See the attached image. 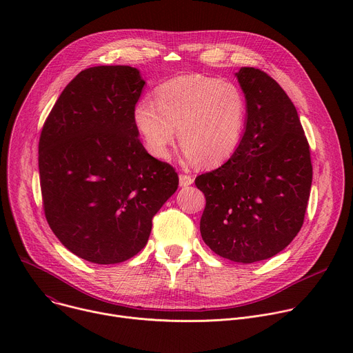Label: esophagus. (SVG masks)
<instances>
[{
    "instance_id": "34e87169",
    "label": "esophagus",
    "mask_w": 353,
    "mask_h": 353,
    "mask_svg": "<svg viewBox=\"0 0 353 353\" xmlns=\"http://www.w3.org/2000/svg\"><path fill=\"white\" fill-rule=\"evenodd\" d=\"M192 177L190 176V174H180L179 176V183H180V187H188V185H191L192 184Z\"/></svg>"
}]
</instances>
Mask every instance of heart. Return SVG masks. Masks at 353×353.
<instances>
[{
    "label": "heart",
    "instance_id": "obj_1",
    "mask_svg": "<svg viewBox=\"0 0 353 353\" xmlns=\"http://www.w3.org/2000/svg\"><path fill=\"white\" fill-rule=\"evenodd\" d=\"M247 116L243 92L205 75H181L159 85L155 102L141 99L132 112L145 149L166 159L177 130L188 163L215 168L237 150Z\"/></svg>",
    "mask_w": 353,
    "mask_h": 353
}]
</instances>
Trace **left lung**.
<instances>
[{"label":"left lung","mask_w":353,"mask_h":353,"mask_svg":"<svg viewBox=\"0 0 353 353\" xmlns=\"http://www.w3.org/2000/svg\"><path fill=\"white\" fill-rule=\"evenodd\" d=\"M244 134L230 159L195 179L207 205L201 236L218 256L251 264L274 257L305 221L313 168L296 108L265 72L243 67Z\"/></svg>","instance_id":"left-lung-1"}]
</instances>
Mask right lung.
<instances>
[{"label": "right lung", "instance_id": "obj_1", "mask_svg": "<svg viewBox=\"0 0 353 353\" xmlns=\"http://www.w3.org/2000/svg\"><path fill=\"white\" fill-rule=\"evenodd\" d=\"M145 81L128 65L81 71L50 112L39 141L46 219L75 256L117 264L145 247L152 218L179 187L150 157L132 121Z\"/></svg>", "mask_w": 353, "mask_h": 353}]
</instances>
